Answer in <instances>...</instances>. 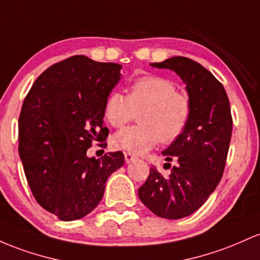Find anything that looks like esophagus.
I'll return each mask as SVG.
<instances>
[{"label": "esophagus", "mask_w": 260, "mask_h": 260, "mask_svg": "<svg viewBox=\"0 0 260 260\" xmlns=\"http://www.w3.org/2000/svg\"><path fill=\"white\" fill-rule=\"evenodd\" d=\"M124 157H125V162L126 163H130V162H133L134 159H136V156H134V154L130 152H125Z\"/></svg>", "instance_id": "34e87169"}]
</instances>
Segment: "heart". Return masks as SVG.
Masks as SVG:
<instances>
[{
  "label": "heart",
  "mask_w": 260,
  "mask_h": 260,
  "mask_svg": "<svg viewBox=\"0 0 260 260\" xmlns=\"http://www.w3.org/2000/svg\"><path fill=\"white\" fill-rule=\"evenodd\" d=\"M139 112L140 124L114 134L113 147L145 153L159 141H174L188 124L191 103L188 94L177 91L171 80L146 76L133 82L129 95L113 91L104 104V116L114 127L126 125Z\"/></svg>",
  "instance_id": "1"
}]
</instances>
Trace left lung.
I'll return each instance as SVG.
<instances>
[{
  "label": "left lung",
  "instance_id": "left-lung-1",
  "mask_svg": "<svg viewBox=\"0 0 260 260\" xmlns=\"http://www.w3.org/2000/svg\"><path fill=\"white\" fill-rule=\"evenodd\" d=\"M151 66L182 78L191 112L182 135L162 151L167 161L163 167L171 173L163 176L150 168L139 198L157 216L178 220L197 211L221 180L232 135L231 108L222 84L200 63L174 56Z\"/></svg>",
  "mask_w": 260,
  "mask_h": 260
}]
</instances>
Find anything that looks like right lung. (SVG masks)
<instances>
[{
    "instance_id": "1",
    "label": "right lung",
    "mask_w": 260,
    "mask_h": 260,
    "mask_svg": "<svg viewBox=\"0 0 260 260\" xmlns=\"http://www.w3.org/2000/svg\"><path fill=\"white\" fill-rule=\"evenodd\" d=\"M120 70L76 55L46 69L23 102L18 151L25 177L38 204L62 221L88 215L125 162L121 151L87 156L93 141L107 146L104 104Z\"/></svg>"
}]
</instances>
